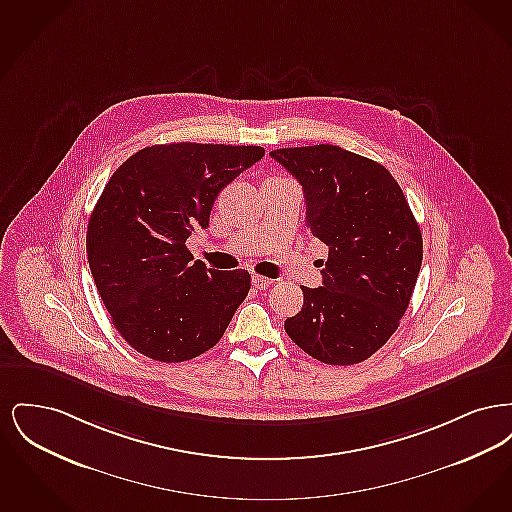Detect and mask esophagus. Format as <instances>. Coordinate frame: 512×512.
<instances>
[{
  "label": "esophagus",
  "instance_id": "obj_1",
  "mask_svg": "<svg viewBox=\"0 0 512 512\" xmlns=\"http://www.w3.org/2000/svg\"><path fill=\"white\" fill-rule=\"evenodd\" d=\"M251 282H253V286H255L257 290H267V288H270V286L274 284V280H272V278L261 276V274H253Z\"/></svg>",
  "mask_w": 512,
  "mask_h": 512
}]
</instances>
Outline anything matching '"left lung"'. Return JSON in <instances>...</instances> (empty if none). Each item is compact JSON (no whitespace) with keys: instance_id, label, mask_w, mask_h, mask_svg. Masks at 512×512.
I'll use <instances>...</instances> for the list:
<instances>
[{"instance_id":"obj_1","label":"left lung","mask_w":512,"mask_h":512,"mask_svg":"<svg viewBox=\"0 0 512 512\" xmlns=\"http://www.w3.org/2000/svg\"><path fill=\"white\" fill-rule=\"evenodd\" d=\"M303 186L307 226L328 259L322 286L301 288L286 318L295 345L326 365L374 355L405 315L422 265V234L390 171L330 144L270 151Z\"/></svg>"}]
</instances>
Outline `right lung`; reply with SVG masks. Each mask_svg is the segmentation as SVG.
<instances>
[{
	"label": "right lung",
	"mask_w": 512,
	"mask_h": 512,
	"mask_svg": "<svg viewBox=\"0 0 512 512\" xmlns=\"http://www.w3.org/2000/svg\"><path fill=\"white\" fill-rule=\"evenodd\" d=\"M263 155L261 146L144 147L105 184L88 222V263L111 322L138 353L182 363L219 343L251 276L194 261L186 240Z\"/></svg>",
	"instance_id": "obj_1"
}]
</instances>
